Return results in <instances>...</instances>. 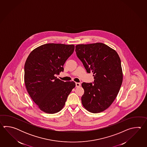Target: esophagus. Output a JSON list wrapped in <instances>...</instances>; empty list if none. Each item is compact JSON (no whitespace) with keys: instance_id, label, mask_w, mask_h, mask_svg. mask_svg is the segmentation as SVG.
Instances as JSON below:
<instances>
[{"instance_id":"obj_1","label":"esophagus","mask_w":147,"mask_h":147,"mask_svg":"<svg viewBox=\"0 0 147 147\" xmlns=\"http://www.w3.org/2000/svg\"><path fill=\"white\" fill-rule=\"evenodd\" d=\"M80 86H81L80 83H79V82H76V87H80Z\"/></svg>"}]
</instances>
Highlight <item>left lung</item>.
I'll return each instance as SVG.
<instances>
[{"instance_id": "left-lung-1", "label": "left lung", "mask_w": 147, "mask_h": 147, "mask_svg": "<svg viewBox=\"0 0 147 147\" xmlns=\"http://www.w3.org/2000/svg\"><path fill=\"white\" fill-rule=\"evenodd\" d=\"M75 51L88 73H93L94 84L83 82L84 94L81 102L92 113L108 108L117 96L122 84L121 60L116 50L105 44H80Z\"/></svg>"}]
</instances>
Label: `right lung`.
Listing matches in <instances>:
<instances>
[{
  "mask_svg": "<svg viewBox=\"0 0 147 147\" xmlns=\"http://www.w3.org/2000/svg\"><path fill=\"white\" fill-rule=\"evenodd\" d=\"M74 49V45L45 44L32 50L27 58L25 86L32 100L45 113L60 111L76 86L74 81L64 82L56 77L63 71V65Z\"/></svg>",
  "mask_w": 147,
  "mask_h": 147,
  "instance_id": "right-lung-1",
  "label": "right lung"
}]
</instances>
